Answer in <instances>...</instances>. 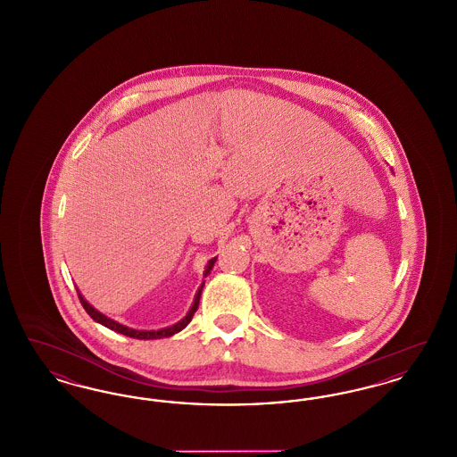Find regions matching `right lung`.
I'll list each match as a JSON object with an SVG mask.
<instances>
[{
    "label": "right lung",
    "mask_w": 457,
    "mask_h": 457,
    "mask_svg": "<svg viewBox=\"0 0 457 457\" xmlns=\"http://www.w3.org/2000/svg\"><path fill=\"white\" fill-rule=\"evenodd\" d=\"M214 262H216V259H212V261H209V263H207L205 276L211 272V269H212ZM202 287H204V284L200 286V289H198V293H196L195 302H194V306L190 308L188 315H187L183 320H179L178 324H174V326L171 327H166V328H161V330H135V328H130V327L121 326V324H118V322L111 320L108 317H104L103 313H99L96 308H92V306H90V304L82 298V295H80V293H79V300H80V303H82V306L86 308V312H87L88 315H90L96 322H99V324L108 327L111 330H116V332H120V334L130 336V337H135V339H161V337H170V336H173V334L179 332L181 328H185V327L190 324V320H192V317H194V313H195L196 308H198Z\"/></svg>",
    "instance_id": "add662e5"
}]
</instances>
